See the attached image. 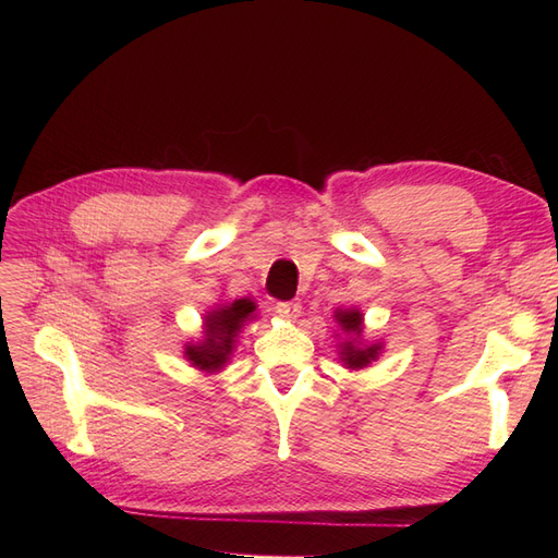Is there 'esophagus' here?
I'll list each match as a JSON object with an SVG mask.
<instances>
[{
  "instance_id": "obj_1",
  "label": "esophagus",
  "mask_w": 558,
  "mask_h": 558,
  "mask_svg": "<svg viewBox=\"0 0 558 558\" xmlns=\"http://www.w3.org/2000/svg\"><path fill=\"white\" fill-rule=\"evenodd\" d=\"M275 312L281 316V318H289V320H295L300 314H302V305L298 300H289V302H277Z\"/></svg>"
}]
</instances>
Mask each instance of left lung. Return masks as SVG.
Listing matches in <instances>:
<instances>
[{
    "instance_id": "left-lung-1",
    "label": "left lung",
    "mask_w": 558,
    "mask_h": 558,
    "mask_svg": "<svg viewBox=\"0 0 558 558\" xmlns=\"http://www.w3.org/2000/svg\"><path fill=\"white\" fill-rule=\"evenodd\" d=\"M335 324L342 330V340L337 342V356L340 363L351 369V373H359L373 363L379 361L384 342L381 340H365L363 335V312L359 307L349 310H335ZM340 337V335H337Z\"/></svg>"
}]
</instances>
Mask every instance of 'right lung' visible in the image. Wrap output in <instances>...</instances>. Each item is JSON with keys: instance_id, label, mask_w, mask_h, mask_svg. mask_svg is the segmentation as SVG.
Listing matches in <instances>:
<instances>
[{"instance_id": "obj_1", "label": "right lung", "mask_w": 558, "mask_h": 558, "mask_svg": "<svg viewBox=\"0 0 558 558\" xmlns=\"http://www.w3.org/2000/svg\"><path fill=\"white\" fill-rule=\"evenodd\" d=\"M256 302L238 298L221 302L202 316V337L183 344V359L202 375H218L230 363L238 337L248 320L256 318Z\"/></svg>"}]
</instances>
